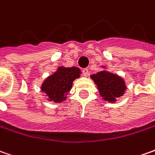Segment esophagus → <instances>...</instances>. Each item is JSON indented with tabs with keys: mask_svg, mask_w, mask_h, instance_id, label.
Here are the masks:
<instances>
[{
	"mask_svg": "<svg viewBox=\"0 0 155 155\" xmlns=\"http://www.w3.org/2000/svg\"><path fill=\"white\" fill-rule=\"evenodd\" d=\"M83 74H84V76H85V77H87V76H89L90 75V72H89V70L87 68L85 69H83Z\"/></svg>",
	"mask_w": 155,
	"mask_h": 155,
	"instance_id": "esophagus-1",
	"label": "esophagus"
}]
</instances>
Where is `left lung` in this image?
Segmentation results:
<instances>
[{
	"label": "left lung",
	"instance_id": "1",
	"mask_svg": "<svg viewBox=\"0 0 155 155\" xmlns=\"http://www.w3.org/2000/svg\"><path fill=\"white\" fill-rule=\"evenodd\" d=\"M103 71L91 76L99 91V94L104 101L114 104L120 99L126 91L127 85L125 80L119 75L112 73L102 65Z\"/></svg>",
	"mask_w": 155,
	"mask_h": 155
}]
</instances>
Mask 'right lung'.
<instances>
[{
    "label": "right lung",
    "instance_id": "right-lung-1",
    "mask_svg": "<svg viewBox=\"0 0 155 155\" xmlns=\"http://www.w3.org/2000/svg\"><path fill=\"white\" fill-rule=\"evenodd\" d=\"M78 67L59 66L53 74L48 76L42 83L40 91L46 95V100L53 103H62L67 98L73 81L80 78Z\"/></svg>",
    "mask_w": 155,
    "mask_h": 155
}]
</instances>
